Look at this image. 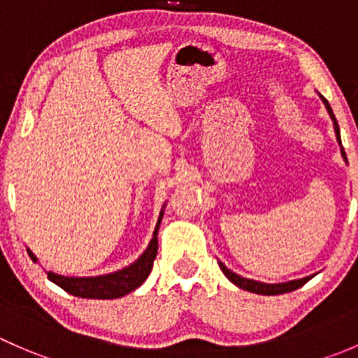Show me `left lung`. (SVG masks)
<instances>
[{"label":"left lung","mask_w":358,"mask_h":358,"mask_svg":"<svg viewBox=\"0 0 358 358\" xmlns=\"http://www.w3.org/2000/svg\"><path fill=\"white\" fill-rule=\"evenodd\" d=\"M320 99H322L324 106H326V109H327V112H329L331 119H333L336 140H338V143L341 145V135H339V126H338V121H336V117L333 114V109H331L329 102H327V100L324 99L322 95H320ZM341 156L345 157V161H346V154H345V150H343V147H341ZM218 263H220V268H222V272L225 273L227 279H229L230 282L236 284V286L241 287V289L249 291V292H256V294H263V296H273V294H284V292H291V291L298 289V287H301L303 284H306L313 277V275H308V277H303V279L289 280V282H282V284H265V282H258V280L246 279V277L237 275V273H234L232 270L227 268V266L223 265L222 262H218Z\"/></svg>","instance_id":"1"}]
</instances>
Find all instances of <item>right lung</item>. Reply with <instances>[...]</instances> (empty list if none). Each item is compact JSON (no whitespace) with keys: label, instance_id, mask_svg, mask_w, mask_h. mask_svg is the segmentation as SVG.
Segmentation results:
<instances>
[{"label":"right lung","instance_id":"add662e5","mask_svg":"<svg viewBox=\"0 0 358 358\" xmlns=\"http://www.w3.org/2000/svg\"><path fill=\"white\" fill-rule=\"evenodd\" d=\"M162 215H164V211H161V215H159L149 246L143 251V255L131 265L124 266V268L117 270V272L99 277H64L59 275V273L48 272V279L59 287H62L64 291H67L69 294L78 296V298L114 299L135 291L136 287H140L145 282L150 270H152L154 259H156L157 255V232ZM27 252L32 262H38V258L32 255L31 249H27Z\"/></svg>","mask_w":358,"mask_h":358}]
</instances>
